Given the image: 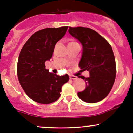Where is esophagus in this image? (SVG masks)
Here are the masks:
<instances>
[{
    "label": "esophagus",
    "mask_w": 133,
    "mask_h": 133,
    "mask_svg": "<svg viewBox=\"0 0 133 133\" xmlns=\"http://www.w3.org/2000/svg\"><path fill=\"white\" fill-rule=\"evenodd\" d=\"M69 78H70L71 80H76V79H77V76H74V75H70V76H69Z\"/></svg>",
    "instance_id": "1"
}]
</instances>
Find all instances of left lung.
Listing matches in <instances>:
<instances>
[{"instance_id":"1","label":"left lung","mask_w":133,"mask_h":133,"mask_svg":"<svg viewBox=\"0 0 133 133\" xmlns=\"http://www.w3.org/2000/svg\"><path fill=\"white\" fill-rule=\"evenodd\" d=\"M69 33L83 46L79 67L89 72V77L78 76L86 82V88L78 92V97L88 103H96L105 98L111 91L116 67L112 48L109 42L93 29L84 27H69Z\"/></svg>"}]
</instances>
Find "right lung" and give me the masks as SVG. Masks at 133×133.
Here are the masks:
<instances>
[{
    "instance_id": "add662e5",
    "label": "right lung",
    "mask_w": 133,
    "mask_h": 133,
    "mask_svg": "<svg viewBox=\"0 0 133 133\" xmlns=\"http://www.w3.org/2000/svg\"><path fill=\"white\" fill-rule=\"evenodd\" d=\"M68 28L64 26L38 31L21 49L17 63L18 81L26 95L36 102L49 104L55 102L60 96L62 86L69 81L68 75L59 76L49 73L45 65Z\"/></svg>"
}]
</instances>
